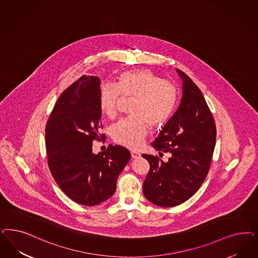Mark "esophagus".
Listing matches in <instances>:
<instances>
[{
	"label": "esophagus",
	"mask_w": 258,
	"mask_h": 258,
	"mask_svg": "<svg viewBox=\"0 0 258 258\" xmlns=\"http://www.w3.org/2000/svg\"><path fill=\"white\" fill-rule=\"evenodd\" d=\"M131 157H132V158H141V154L136 152V151H131Z\"/></svg>",
	"instance_id": "esophagus-1"
}]
</instances>
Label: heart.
<instances>
[{"mask_svg": "<svg viewBox=\"0 0 258 258\" xmlns=\"http://www.w3.org/2000/svg\"><path fill=\"white\" fill-rule=\"evenodd\" d=\"M120 95L134 98L130 110L133 116L119 120L112 127L111 135L116 143L139 149L148 135V125L156 129L169 121L175 110L176 90L148 69L125 71L118 76L116 86H100L99 106L104 116L111 119L117 116Z\"/></svg>", "mask_w": 258, "mask_h": 258, "instance_id": "heart-1", "label": "heart"}]
</instances>
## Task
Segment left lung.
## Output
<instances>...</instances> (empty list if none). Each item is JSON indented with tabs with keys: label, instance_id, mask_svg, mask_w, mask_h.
Listing matches in <instances>:
<instances>
[{
	"label": "left lung",
	"instance_id": "8db88e82",
	"mask_svg": "<svg viewBox=\"0 0 258 258\" xmlns=\"http://www.w3.org/2000/svg\"><path fill=\"white\" fill-rule=\"evenodd\" d=\"M182 97L152 146L169 153L164 162L158 157L142 155L150 170L143 182V195L159 207H174L192 197L208 174L216 145V128L213 115L200 88L179 69Z\"/></svg>",
	"mask_w": 258,
	"mask_h": 258
}]
</instances>
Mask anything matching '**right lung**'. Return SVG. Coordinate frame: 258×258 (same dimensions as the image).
Listing matches in <instances>:
<instances>
[{
    "mask_svg": "<svg viewBox=\"0 0 258 258\" xmlns=\"http://www.w3.org/2000/svg\"><path fill=\"white\" fill-rule=\"evenodd\" d=\"M99 77H81L59 96L45 126V146L50 172L69 199L84 206H95L116 191V180L131 158L125 147L109 145L95 155L99 133Z\"/></svg>",
    "mask_w": 258,
    "mask_h": 258,
    "instance_id": "1",
    "label": "right lung"
}]
</instances>
